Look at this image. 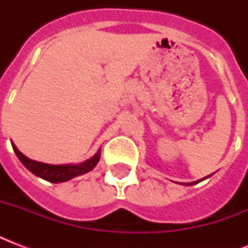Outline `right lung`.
Wrapping results in <instances>:
<instances>
[{
	"instance_id": "obj_1",
	"label": "right lung",
	"mask_w": 248,
	"mask_h": 248,
	"mask_svg": "<svg viewBox=\"0 0 248 248\" xmlns=\"http://www.w3.org/2000/svg\"><path fill=\"white\" fill-rule=\"evenodd\" d=\"M13 149L15 152V155H17V158L20 159V162L27 167V169L33 172L36 176L42 177L45 180L50 181V183H64L73 179V177L82 175V173L89 172L97 165L99 159H100V151H97V153L93 155V158L86 161L79 165H47V163L37 162L33 159H29L28 157H25L23 153L17 151V148L13 144Z\"/></svg>"
}]
</instances>
